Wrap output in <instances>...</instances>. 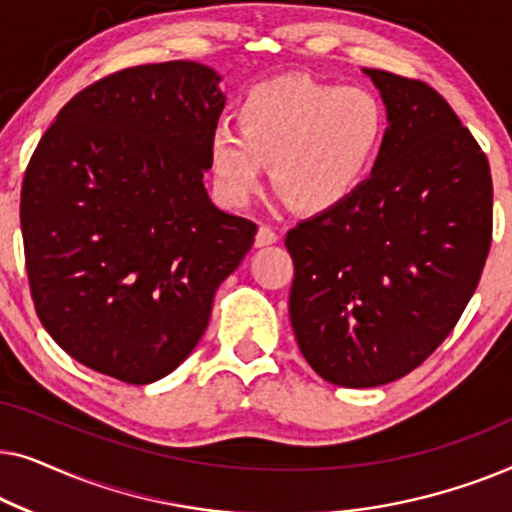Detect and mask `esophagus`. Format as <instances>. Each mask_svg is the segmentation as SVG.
Instances as JSON below:
<instances>
[{
  "mask_svg": "<svg viewBox=\"0 0 512 512\" xmlns=\"http://www.w3.org/2000/svg\"><path fill=\"white\" fill-rule=\"evenodd\" d=\"M279 240V235L275 233V228H270V226H263L258 228V233H256V247H268V244H275Z\"/></svg>",
  "mask_w": 512,
  "mask_h": 512,
  "instance_id": "obj_1",
  "label": "esophagus"
}]
</instances>
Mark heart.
<instances>
[{
    "mask_svg": "<svg viewBox=\"0 0 512 512\" xmlns=\"http://www.w3.org/2000/svg\"><path fill=\"white\" fill-rule=\"evenodd\" d=\"M237 128L216 125L207 156L219 193L244 205L272 167L277 193L300 212L333 209L368 179L387 109L370 88L333 86L310 76H275L242 95Z\"/></svg>",
    "mask_w": 512,
    "mask_h": 512,
    "instance_id": "b5f03b06",
    "label": "heart"
}]
</instances>
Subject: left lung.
Returning a JSON list of instances; mask_svg holds the SVG:
<instances>
[{
  "mask_svg": "<svg viewBox=\"0 0 512 512\" xmlns=\"http://www.w3.org/2000/svg\"><path fill=\"white\" fill-rule=\"evenodd\" d=\"M366 74L389 116L375 170L284 240L300 352L349 389L422 366L457 326L492 247V172L471 130L429 83Z\"/></svg>",
  "mask_w": 512,
  "mask_h": 512,
  "instance_id": "8db88e82",
  "label": "left lung"
}]
</instances>
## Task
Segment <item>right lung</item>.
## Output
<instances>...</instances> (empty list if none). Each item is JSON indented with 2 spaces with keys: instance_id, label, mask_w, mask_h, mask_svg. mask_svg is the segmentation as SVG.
I'll list each match as a JSON object with an SVG mask.
<instances>
[{
  "instance_id": "right-lung-1",
  "label": "right lung",
  "mask_w": 512,
  "mask_h": 512,
  "mask_svg": "<svg viewBox=\"0 0 512 512\" xmlns=\"http://www.w3.org/2000/svg\"><path fill=\"white\" fill-rule=\"evenodd\" d=\"M198 62L128 67L60 109L20 191L41 324L83 366L125 384L170 375L254 244V221L202 184L226 97Z\"/></svg>"
}]
</instances>
